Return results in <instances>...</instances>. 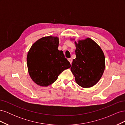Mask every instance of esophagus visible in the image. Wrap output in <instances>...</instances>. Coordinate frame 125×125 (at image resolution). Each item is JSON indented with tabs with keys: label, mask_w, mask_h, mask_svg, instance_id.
<instances>
[{
	"label": "esophagus",
	"mask_w": 125,
	"mask_h": 125,
	"mask_svg": "<svg viewBox=\"0 0 125 125\" xmlns=\"http://www.w3.org/2000/svg\"><path fill=\"white\" fill-rule=\"evenodd\" d=\"M68 61L70 62V63L71 64L72 63V62H73V59H72V58H69L68 59Z\"/></svg>",
	"instance_id": "34e87169"
}]
</instances>
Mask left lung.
<instances>
[{"mask_svg":"<svg viewBox=\"0 0 125 125\" xmlns=\"http://www.w3.org/2000/svg\"><path fill=\"white\" fill-rule=\"evenodd\" d=\"M76 58L73 60L71 71L77 83L84 88L96 84L105 69V59L100 46L90 38L75 42Z\"/></svg>","mask_w":125,"mask_h":125,"instance_id":"left-lung-1","label":"left lung"}]
</instances>
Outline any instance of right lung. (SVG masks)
Masks as SVG:
<instances>
[{"mask_svg": "<svg viewBox=\"0 0 125 125\" xmlns=\"http://www.w3.org/2000/svg\"><path fill=\"white\" fill-rule=\"evenodd\" d=\"M57 37L46 36L34 43L27 55L28 72L37 85L47 86L57 80L60 73L70 68L63 52L58 50Z\"/></svg>", "mask_w": 125, "mask_h": 125, "instance_id": "add662e5", "label": "right lung"}]
</instances>
